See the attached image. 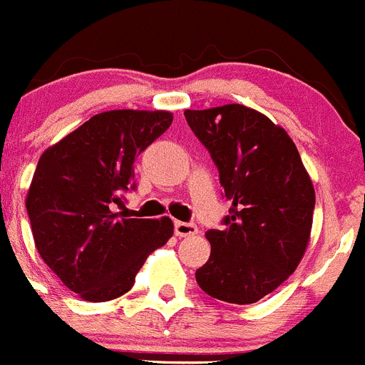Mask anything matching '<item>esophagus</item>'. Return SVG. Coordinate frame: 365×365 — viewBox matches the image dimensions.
<instances>
[{
  "instance_id": "obj_1",
  "label": "esophagus",
  "mask_w": 365,
  "mask_h": 365,
  "mask_svg": "<svg viewBox=\"0 0 365 365\" xmlns=\"http://www.w3.org/2000/svg\"><path fill=\"white\" fill-rule=\"evenodd\" d=\"M173 229H175L177 237H192V235H197V225L192 224V222H175L173 224Z\"/></svg>"
}]
</instances>
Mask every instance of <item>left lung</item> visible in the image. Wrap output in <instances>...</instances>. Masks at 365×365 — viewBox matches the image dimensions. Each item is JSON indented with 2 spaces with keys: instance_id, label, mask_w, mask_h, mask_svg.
Listing matches in <instances>:
<instances>
[{
  "instance_id": "1",
  "label": "left lung",
  "mask_w": 365,
  "mask_h": 365,
  "mask_svg": "<svg viewBox=\"0 0 365 365\" xmlns=\"http://www.w3.org/2000/svg\"><path fill=\"white\" fill-rule=\"evenodd\" d=\"M231 200L224 229H210V259L195 277L215 299L251 304L276 290L307 251L315 192L296 145L265 114L229 103L185 110Z\"/></svg>"
}]
</instances>
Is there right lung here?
I'll use <instances>...</instances> for the list:
<instances>
[{"mask_svg":"<svg viewBox=\"0 0 365 365\" xmlns=\"http://www.w3.org/2000/svg\"><path fill=\"white\" fill-rule=\"evenodd\" d=\"M166 110H107L41 155L26 197L41 258L82 299L133 289L147 256L173 235L168 217L123 218L116 206L136 188L134 159L172 125Z\"/></svg>","mask_w":365,"mask_h":365,"instance_id":"right-lung-1","label":"right lung"}]
</instances>
